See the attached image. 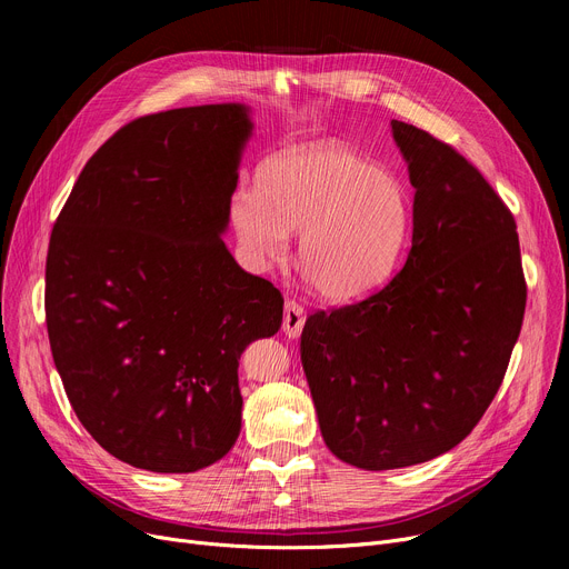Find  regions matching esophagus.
Returning <instances> with one entry per match:
<instances>
[{
	"instance_id": "1",
	"label": "esophagus",
	"mask_w": 569,
	"mask_h": 569,
	"mask_svg": "<svg viewBox=\"0 0 569 569\" xmlns=\"http://www.w3.org/2000/svg\"><path fill=\"white\" fill-rule=\"evenodd\" d=\"M305 320H307V311H305L302 305H297L292 300L286 302V309H283V332H286V337H292V339L300 337Z\"/></svg>"
}]
</instances>
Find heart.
<instances>
[{
    "label": "heart",
    "instance_id": "1",
    "mask_svg": "<svg viewBox=\"0 0 569 569\" xmlns=\"http://www.w3.org/2000/svg\"><path fill=\"white\" fill-rule=\"evenodd\" d=\"M230 219L256 260L283 256L288 232H302L307 281L348 302L395 274L408 247L412 202L392 172L339 142H318L267 161L258 189L232 193Z\"/></svg>",
    "mask_w": 569,
    "mask_h": 569
}]
</instances>
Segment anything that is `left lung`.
Here are the masks:
<instances>
[{
  "instance_id": "1",
  "label": "left lung",
  "mask_w": 569,
  "mask_h": 569,
  "mask_svg": "<svg viewBox=\"0 0 569 569\" xmlns=\"http://www.w3.org/2000/svg\"><path fill=\"white\" fill-rule=\"evenodd\" d=\"M412 244L360 302L307 318L300 355L330 452L365 470L425 463L482 420L526 311L517 221L452 144L392 119Z\"/></svg>"
}]
</instances>
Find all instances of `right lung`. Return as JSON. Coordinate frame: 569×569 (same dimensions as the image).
Instances as JSON below:
<instances>
[{"label": "right lung", "instance_id": "add662e5", "mask_svg": "<svg viewBox=\"0 0 569 569\" xmlns=\"http://www.w3.org/2000/svg\"><path fill=\"white\" fill-rule=\"evenodd\" d=\"M249 133L237 103L133 119L84 163L50 234L54 367L89 436L142 470L230 452L239 357L281 327V292L219 237Z\"/></svg>", "mask_w": 569, "mask_h": 569}]
</instances>
